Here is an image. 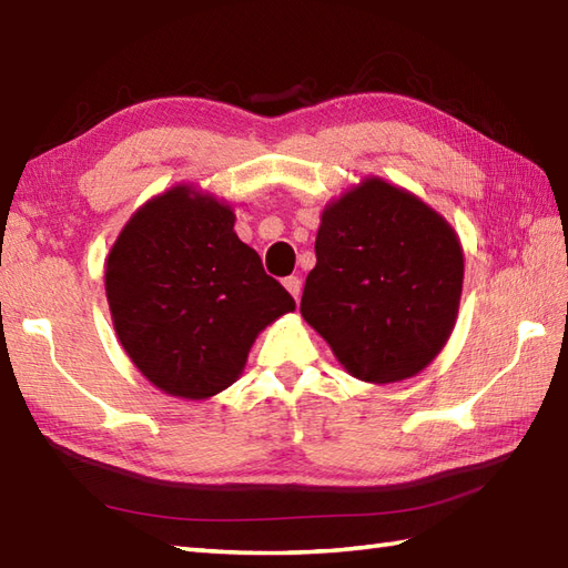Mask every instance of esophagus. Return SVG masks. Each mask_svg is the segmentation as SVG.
Wrapping results in <instances>:
<instances>
[{
    "label": "esophagus",
    "instance_id": "obj_1",
    "mask_svg": "<svg viewBox=\"0 0 568 568\" xmlns=\"http://www.w3.org/2000/svg\"><path fill=\"white\" fill-rule=\"evenodd\" d=\"M283 285H285V291L291 293V295L295 297V303H297V300H300V293H303V283H300V277H297V275L285 277Z\"/></svg>",
    "mask_w": 568,
    "mask_h": 568
}]
</instances>
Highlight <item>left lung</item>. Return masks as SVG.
<instances>
[{
    "label": "left lung",
    "instance_id": "obj_1",
    "mask_svg": "<svg viewBox=\"0 0 568 568\" xmlns=\"http://www.w3.org/2000/svg\"><path fill=\"white\" fill-rule=\"evenodd\" d=\"M305 281V322L348 376L397 383L449 342L464 287L454 226L413 192L371 175L332 200Z\"/></svg>",
    "mask_w": 568,
    "mask_h": 568
}]
</instances>
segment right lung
I'll list each match as a JSON object with an SVG mask.
<instances>
[{
	"label": "right lung",
	"instance_id": "add662e5",
	"mask_svg": "<svg viewBox=\"0 0 568 568\" xmlns=\"http://www.w3.org/2000/svg\"><path fill=\"white\" fill-rule=\"evenodd\" d=\"M234 222L232 204L175 185L129 216L104 263L119 344L149 383L183 400L226 390L256 336L295 310Z\"/></svg>",
	"mask_w": 568,
	"mask_h": 568
}]
</instances>
